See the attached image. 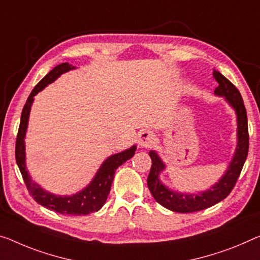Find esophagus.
<instances>
[{
	"label": "esophagus",
	"instance_id": "esophagus-1",
	"mask_svg": "<svg viewBox=\"0 0 260 260\" xmlns=\"http://www.w3.org/2000/svg\"><path fill=\"white\" fill-rule=\"evenodd\" d=\"M155 141V136L151 131H142L138 137V144L141 147H150Z\"/></svg>",
	"mask_w": 260,
	"mask_h": 260
}]
</instances>
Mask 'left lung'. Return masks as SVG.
I'll list each match as a JSON object with an SVG mask.
<instances>
[{"instance_id":"left-lung-1","label":"left lung","mask_w":260,"mask_h":260,"mask_svg":"<svg viewBox=\"0 0 260 260\" xmlns=\"http://www.w3.org/2000/svg\"><path fill=\"white\" fill-rule=\"evenodd\" d=\"M213 77L218 86L215 88L214 94L225 100V102L235 110L237 119V144L234 157L229 162L224 174L208 189L195 191V193H182L173 190L160 180V173L166 170L165 162L161 160L154 150L149 154L152 160V166L147 178L149 189L159 205L175 213H193L209 208L224 200L233 190L237 179L241 174L243 165L246 160L249 151V131H247V116L243 103L242 95L238 89L225 77L214 70Z\"/></svg>"}]
</instances>
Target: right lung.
Here are the masks:
<instances>
[{
	"mask_svg": "<svg viewBox=\"0 0 260 260\" xmlns=\"http://www.w3.org/2000/svg\"><path fill=\"white\" fill-rule=\"evenodd\" d=\"M75 69L77 67L71 65L69 62H62L60 65L55 66L37 83V86L31 91L22 111L21 124H19L18 129L17 141H16L15 154L16 162H17L18 169L21 171L26 188L36 202L47 209L54 210L62 215H88L90 213L99 211L105 205L108 195L110 193V187L114 180L115 171L118 169V166H121L122 164H124L126 160L134 157L137 146L133 145L129 149L122 151V152L109 155L101 164V166L95 173L94 178L91 179V181L85 188L79 190L78 193L72 195H57L44 189L39 183L32 180L29 170L26 167L25 141H24L26 136L27 124H29L31 107H32L36 95L45 88L47 85L54 82L61 74Z\"/></svg>",
	"mask_w": 260,
	"mask_h": 260,
	"instance_id": "right-lung-1",
	"label": "right lung"
}]
</instances>
